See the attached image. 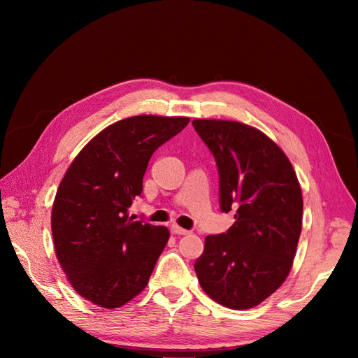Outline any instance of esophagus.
Here are the masks:
<instances>
[{"mask_svg":"<svg viewBox=\"0 0 358 358\" xmlns=\"http://www.w3.org/2000/svg\"><path fill=\"white\" fill-rule=\"evenodd\" d=\"M171 232H173L174 235H187V234H190L187 229L178 227V224H173V227H171Z\"/></svg>","mask_w":358,"mask_h":358,"instance_id":"esophagus-1","label":"esophagus"}]
</instances>
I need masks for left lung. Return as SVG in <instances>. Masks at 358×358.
Here are the masks:
<instances>
[{
	"mask_svg": "<svg viewBox=\"0 0 358 358\" xmlns=\"http://www.w3.org/2000/svg\"><path fill=\"white\" fill-rule=\"evenodd\" d=\"M193 126L219 169L222 212H235L227 234L209 235L194 270L204 293L229 309L258 306L287 278L302 232L303 199L281 148L261 130L234 120Z\"/></svg>",
	"mask_w": 358,
	"mask_h": 358,
	"instance_id": "left-lung-1",
	"label": "left lung"
}]
</instances>
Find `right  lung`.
Here are the masks:
<instances>
[{
    "label": "right lung",
    "instance_id": "add662e5",
    "mask_svg": "<svg viewBox=\"0 0 358 358\" xmlns=\"http://www.w3.org/2000/svg\"><path fill=\"white\" fill-rule=\"evenodd\" d=\"M189 117L141 115L103 129L73 158L52 206L55 254L68 283L88 302L116 309L148 285L169 239L165 227L134 222L155 150Z\"/></svg>",
    "mask_w": 358,
    "mask_h": 358
}]
</instances>
